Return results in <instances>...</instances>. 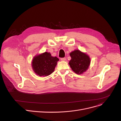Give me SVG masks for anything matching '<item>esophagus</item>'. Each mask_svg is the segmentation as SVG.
<instances>
[{
	"mask_svg": "<svg viewBox=\"0 0 121 121\" xmlns=\"http://www.w3.org/2000/svg\"><path fill=\"white\" fill-rule=\"evenodd\" d=\"M61 61H65L66 60V58H61Z\"/></svg>",
	"mask_w": 121,
	"mask_h": 121,
	"instance_id": "34e87169",
	"label": "esophagus"
}]
</instances>
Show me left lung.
I'll return each mask as SVG.
<instances>
[{
	"label": "left lung",
	"instance_id": "left-lung-1",
	"mask_svg": "<svg viewBox=\"0 0 121 121\" xmlns=\"http://www.w3.org/2000/svg\"><path fill=\"white\" fill-rule=\"evenodd\" d=\"M69 55L71 60L69 64L75 73L80 74L87 71L91 62L89 56L79 50H74Z\"/></svg>",
	"mask_w": 121,
	"mask_h": 121
}]
</instances>
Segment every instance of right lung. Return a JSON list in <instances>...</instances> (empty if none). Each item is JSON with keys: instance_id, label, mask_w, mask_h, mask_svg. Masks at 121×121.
<instances>
[{"instance_id": "obj_1", "label": "right lung", "mask_w": 121, "mask_h": 121, "mask_svg": "<svg viewBox=\"0 0 121 121\" xmlns=\"http://www.w3.org/2000/svg\"><path fill=\"white\" fill-rule=\"evenodd\" d=\"M58 61L57 57H53L49 52H45L34 57L32 66L37 75L47 77L54 72Z\"/></svg>"}]
</instances>
